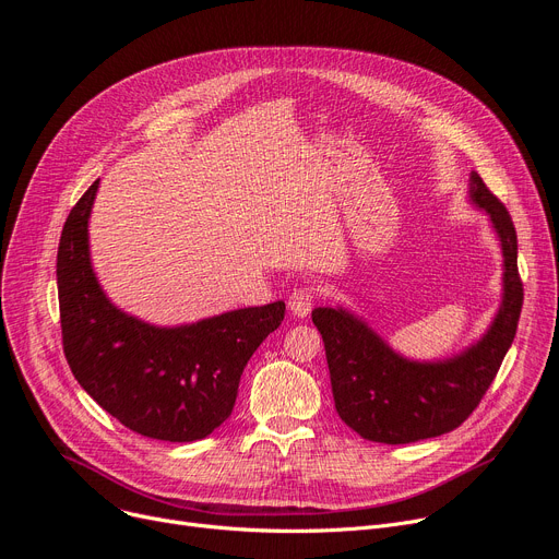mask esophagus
<instances>
[{
    "label": "esophagus",
    "mask_w": 559,
    "mask_h": 559,
    "mask_svg": "<svg viewBox=\"0 0 559 559\" xmlns=\"http://www.w3.org/2000/svg\"><path fill=\"white\" fill-rule=\"evenodd\" d=\"M312 301H314V289L312 287H299L295 289L293 295L287 299V308L295 318H306V314L312 310Z\"/></svg>",
    "instance_id": "34e87169"
}]
</instances>
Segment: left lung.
Listing matches in <instances>:
<instances>
[{
    "label": "left lung",
    "instance_id": "left-lung-1",
    "mask_svg": "<svg viewBox=\"0 0 559 559\" xmlns=\"http://www.w3.org/2000/svg\"><path fill=\"white\" fill-rule=\"evenodd\" d=\"M468 201L489 216L502 253V297L491 324L461 352L418 360L400 354L352 308L320 306L312 322L324 340L337 416L366 441L400 445L464 423L512 347L523 306L512 216L473 171Z\"/></svg>",
    "mask_w": 559,
    "mask_h": 559
}]
</instances>
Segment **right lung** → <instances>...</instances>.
<instances>
[{
	"mask_svg": "<svg viewBox=\"0 0 559 559\" xmlns=\"http://www.w3.org/2000/svg\"><path fill=\"white\" fill-rule=\"evenodd\" d=\"M95 180L63 224L57 253L61 333L68 366L120 425L157 441L191 443L233 414L239 377L285 304L237 308L157 326L120 310L95 276L88 222Z\"/></svg>",
	"mask_w": 559,
	"mask_h": 559,
	"instance_id": "right-lung-1",
	"label": "right lung"
}]
</instances>
